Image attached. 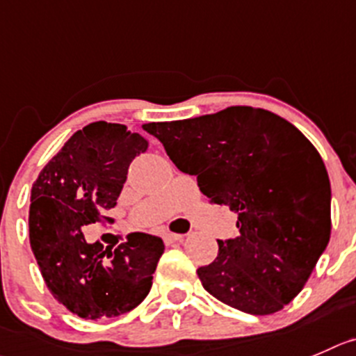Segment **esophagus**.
Here are the masks:
<instances>
[{
  "mask_svg": "<svg viewBox=\"0 0 356 356\" xmlns=\"http://www.w3.org/2000/svg\"><path fill=\"white\" fill-rule=\"evenodd\" d=\"M185 236L184 234H175V232H165L164 234V241L165 243H176V241H181Z\"/></svg>",
  "mask_w": 356,
  "mask_h": 356,
  "instance_id": "esophagus-1",
  "label": "esophagus"
}]
</instances>
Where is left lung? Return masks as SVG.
<instances>
[{
	"instance_id": "obj_1",
	"label": "left lung",
	"mask_w": 356,
	"mask_h": 356,
	"mask_svg": "<svg viewBox=\"0 0 356 356\" xmlns=\"http://www.w3.org/2000/svg\"><path fill=\"white\" fill-rule=\"evenodd\" d=\"M143 129L213 204L238 215V238L218 239V257L197 269L206 292L243 313L283 309L330 239V181L316 148L289 120L252 106Z\"/></svg>"
}]
</instances>
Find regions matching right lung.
Wrapping results in <instances>:
<instances>
[{"label":"right lung","mask_w":356,"mask_h":356,"mask_svg":"<svg viewBox=\"0 0 356 356\" xmlns=\"http://www.w3.org/2000/svg\"><path fill=\"white\" fill-rule=\"evenodd\" d=\"M148 141L122 124L92 122L76 131L31 188L29 243L52 296L86 320L120 316L152 289L161 238L134 232L117 248L87 243L83 225L108 220L127 171Z\"/></svg>","instance_id":"right-lung-1"}]
</instances>
